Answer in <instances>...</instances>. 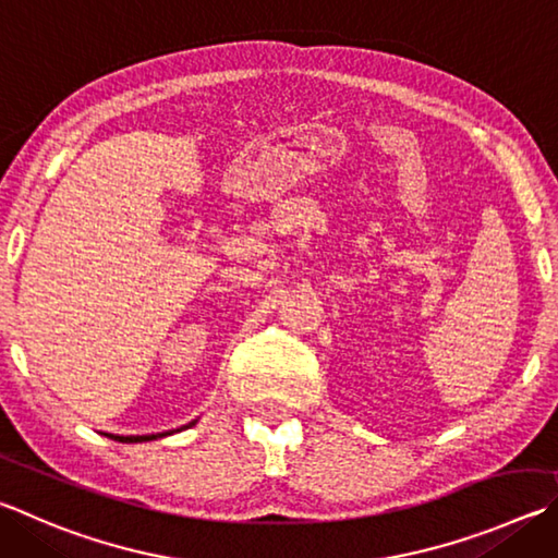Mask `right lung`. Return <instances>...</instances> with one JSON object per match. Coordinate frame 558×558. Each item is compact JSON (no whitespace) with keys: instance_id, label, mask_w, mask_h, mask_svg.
Instances as JSON below:
<instances>
[{"instance_id":"1","label":"right lung","mask_w":558,"mask_h":558,"mask_svg":"<svg viewBox=\"0 0 558 558\" xmlns=\"http://www.w3.org/2000/svg\"><path fill=\"white\" fill-rule=\"evenodd\" d=\"M192 424H197V420H195V422H190V424H185V427H180V429H173V432H182V429H187V427H192ZM173 432H160V434H144V437H114V439H119V441H124V444H138V441H154V439H163V437H168V434H173Z\"/></svg>"}]
</instances>
